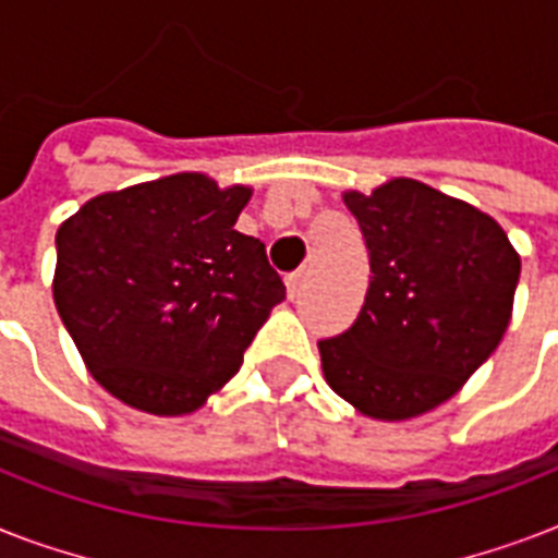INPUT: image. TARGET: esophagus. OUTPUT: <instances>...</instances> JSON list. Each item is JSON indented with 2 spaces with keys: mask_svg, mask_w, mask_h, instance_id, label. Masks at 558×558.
Instances as JSON below:
<instances>
[{
  "mask_svg": "<svg viewBox=\"0 0 558 558\" xmlns=\"http://www.w3.org/2000/svg\"><path fill=\"white\" fill-rule=\"evenodd\" d=\"M304 283H306V271H295V275H289V278H287V292H289V298H292V301H295V298L301 295V289H304Z\"/></svg>",
  "mask_w": 558,
  "mask_h": 558,
  "instance_id": "esophagus-1",
  "label": "esophagus"
}]
</instances>
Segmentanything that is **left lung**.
Here are the masks:
<instances>
[{
  "instance_id": "left-lung-1",
  "label": "left lung",
  "mask_w": 558,
  "mask_h": 558,
  "mask_svg": "<svg viewBox=\"0 0 558 558\" xmlns=\"http://www.w3.org/2000/svg\"><path fill=\"white\" fill-rule=\"evenodd\" d=\"M341 199L373 280L353 327L318 341L324 379L359 414L411 420L454 397L501 344L521 257L489 214L416 179Z\"/></svg>"
}]
</instances>
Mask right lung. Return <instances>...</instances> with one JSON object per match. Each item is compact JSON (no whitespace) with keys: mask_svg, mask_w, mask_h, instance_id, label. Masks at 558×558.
<instances>
[{"mask_svg":"<svg viewBox=\"0 0 558 558\" xmlns=\"http://www.w3.org/2000/svg\"><path fill=\"white\" fill-rule=\"evenodd\" d=\"M248 199L252 187L173 173L100 193L57 228V313L124 405L202 408L287 298L266 245L234 228Z\"/></svg>","mask_w":558,"mask_h":558,"instance_id":"obj_1","label":"right lung"}]
</instances>
